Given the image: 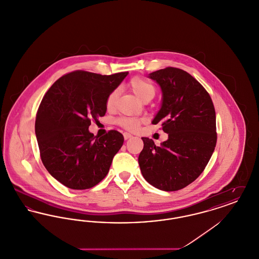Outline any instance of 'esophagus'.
Returning <instances> with one entry per match:
<instances>
[{"mask_svg": "<svg viewBox=\"0 0 259 259\" xmlns=\"http://www.w3.org/2000/svg\"><path fill=\"white\" fill-rule=\"evenodd\" d=\"M124 139L125 140H128V139H130V138H132L133 136L131 135V134H129V133H124L123 134Z\"/></svg>", "mask_w": 259, "mask_h": 259, "instance_id": "esophagus-1", "label": "esophagus"}]
</instances>
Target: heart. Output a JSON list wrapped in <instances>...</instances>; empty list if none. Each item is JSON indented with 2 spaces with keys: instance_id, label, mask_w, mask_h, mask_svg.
<instances>
[{
  "instance_id": "b5f03b06",
  "label": "heart",
  "mask_w": 259,
  "mask_h": 259,
  "mask_svg": "<svg viewBox=\"0 0 259 259\" xmlns=\"http://www.w3.org/2000/svg\"><path fill=\"white\" fill-rule=\"evenodd\" d=\"M129 87L134 92L136 96L142 101H144L145 99H152L154 97L155 88L149 81L143 77H140V76L133 77L129 82ZM117 95H118L117 89H114L111 91V93L108 95L107 100H106L107 108L111 109L113 107L116 98H117ZM117 124L120 125L121 127H123L124 129H126V130L136 131L139 128V126L141 125V120L136 117H121L117 120Z\"/></svg>"
}]
</instances>
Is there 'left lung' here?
I'll return each mask as SVG.
<instances>
[{
    "instance_id": "left-lung-1",
    "label": "left lung",
    "mask_w": 259,
    "mask_h": 259,
    "mask_svg": "<svg viewBox=\"0 0 259 259\" xmlns=\"http://www.w3.org/2000/svg\"><path fill=\"white\" fill-rule=\"evenodd\" d=\"M162 90V104L152 124L160 123L168 140L156 146L142 138L141 172L148 184L177 191L204 171L217 145L215 111L209 93L184 70L168 67L148 74Z\"/></svg>"
}]
</instances>
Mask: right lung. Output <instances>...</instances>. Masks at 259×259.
Instances as JSON below:
<instances>
[{
  "mask_svg": "<svg viewBox=\"0 0 259 259\" xmlns=\"http://www.w3.org/2000/svg\"><path fill=\"white\" fill-rule=\"evenodd\" d=\"M127 74L74 71L57 79L44 96L35 123L37 145L46 169L62 185L88 189L109 172L123 135L111 130L99 138L88 128L105 115L108 95Z\"/></svg>",
  "mask_w": 259,
  "mask_h": 259,
  "instance_id": "obj_1",
  "label": "right lung"
}]
</instances>
